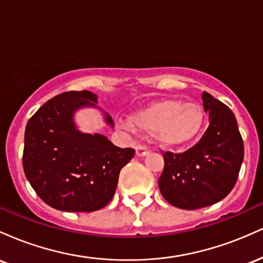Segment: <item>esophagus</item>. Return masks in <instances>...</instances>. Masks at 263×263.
<instances>
[{"label":"esophagus","instance_id":"esophagus-1","mask_svg":"<svg viewBox=\"0 0 263 263\" xmlns=\"http://www.w3.org/2000/svg\"><path fill=\"white\" fill-rule=\"evenodd\" d=\"M149 153V149L147 148L146 146H142V144H138L137 147H136V155L138 157H144L147 156Z\"/></svg>","mask_w":263,"mask_h":263}]
</instances>
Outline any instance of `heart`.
<instances>
[{
  "instance_id": "obj_1",
  "label": "heart",
  "mask_w": 263,
  "mask_h": 263,
  "mask_svg": "<svg viewBox=\"0 0 263 263\" xmlns=\"http://www.w3.org/2000/svg\"><path fill=\"white\" fill-rule=\"evenodd\" d=\"M204 120V111L198 104L180 99L156 101L134 116L138 128L155 135L167 146H180L194 140L203 128ZM123 126L131 127L127 122Z\"/></svg>"
}]
</instances>
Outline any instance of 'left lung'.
Returning <instances> with one entry per match:
<instances>
[{"label": "left lung", "mask_w": 263, "mask_h": 263, "mask_svg": "<svg viewBox=\"0 0 263 263\" xmlns=\"http://www.w3.org/2000/svg\"><path fill=\"white\" fill-rule=\"evenodd\" d=\"M209 126L201 138L182 153H163L158 179L163 198L173 206L195 210L222 200L236 184L243 159V141L232 111L204 91Z\"/></svg>", "instance_id": "obj_1"}]
</instances>
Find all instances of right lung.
I'll list each match as a JSON object with an SVG mask.
<instances>
[{
    "label": "right lung",
    "mask_w": 263,
    "mask_h": 263,
    "mask_svg": "<svg viewBox=\"0 0 263 263\" xmlns=\"http://www.w3.org/2000/svg\"><path fill=\"white\" fill-rule=\"evenodd\" d=\"M95 93L65 91L48 100L26 126L23 170L38 197L57 210L90 213L110 203L119 174L135 156L102 135L81 134L73 114L95 106ZM106 121L114 125L112 119Z\"/></svg>",
    "instance_id": "add662e5"
}]
</instances>
